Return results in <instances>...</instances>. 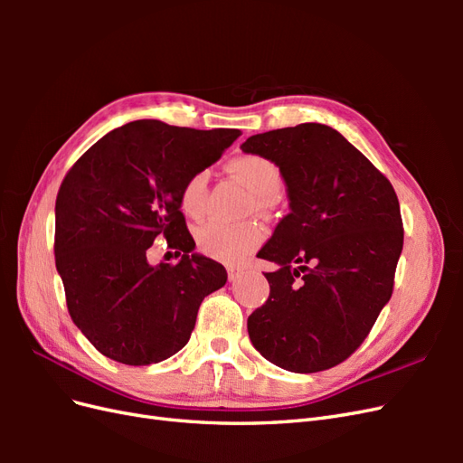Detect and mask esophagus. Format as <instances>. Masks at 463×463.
Instances as JSON below:
<instances>
[{
	"instance_id": "obj_1",
	"label": "esophagus",
	"mask_w": 463,
	"mask_h": 463,
	"mask_svg": "<svg viewBox=\"0 0 463 463\" xmlns=\"http://www.w3.org/2000/svg\"><path fill=\"white\" fill-rule=\"evenodd\" d=\"M240 276H241V270H235V269L228 270V279H230V282H235V279L240 278Z\"/></svg>"
}]
</instances>
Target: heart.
Wrapping results in <instances>:
<instances>
[{"instance_id":"obj_1","label":"heart","mask_w":463,"mask_h":463,"mask_svg":"<svg viewBox=\"0 0 463 463\" xmlns=\"http://www.w3.org/2000/svg\"><path fill=\"white\" fill-rule=\"evenodd\" d=\"M230 170L240 177L260 203H270L282 189V174L278 165L257 154H245L230 164ZM206 199V174H193L179 193V206L189 218H201ZM262 230L253 222L226 223L206 222L194 230V241L201 253L222 262L245 260L262 241Z\"/></svg>"}]
</instances>
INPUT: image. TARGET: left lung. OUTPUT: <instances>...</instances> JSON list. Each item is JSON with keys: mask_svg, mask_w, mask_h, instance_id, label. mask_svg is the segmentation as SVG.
<instances>
[{"mask_svg": "<svg viewBox=\"0 0 463 463\" xmlns=\"http://www.w3.org/2000/svg\"><path fill=\"white\" fill-rule=\"evenodd\" d=\"M245 154L272 160L289 214L259 255L270 296L247 318L257 352L291 373L338 365L367 338L390 301L403 247L400 203L390 181L322 123L249 137Z\"/></svg>", "mask_w": 463, "mask_h": 463, "instance_id": "1", "label": "left lung"}]
</instances>
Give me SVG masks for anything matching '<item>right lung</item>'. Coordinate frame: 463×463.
I'll list each match as a JSON object with an SVG mask.
<instances>
[{
	"label": "right lung",
	"instance_id": "add662e5",
	"mask_svg": "<svg viewBox=\"0 0 463 463\" xmlns=\"http://www.w3.org/2000/svg\"><path fill=\"white\" fill-rule=\"evenodd\" d=\"M240 135L138 119L104 135L65 175L55 269L69 315L102 355L135 367L172 357L189 342L203 299L226 284L220 262L194 253L179 193ZM156 236L177 265L147 262Z\"/></svg>",
	"mask_w": 463,
	"mask_h": 463
}]
</instances>
